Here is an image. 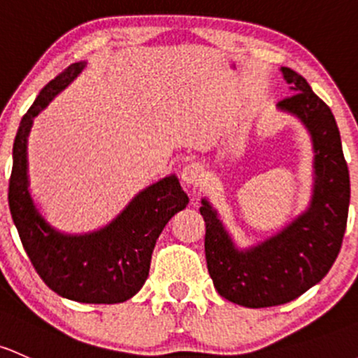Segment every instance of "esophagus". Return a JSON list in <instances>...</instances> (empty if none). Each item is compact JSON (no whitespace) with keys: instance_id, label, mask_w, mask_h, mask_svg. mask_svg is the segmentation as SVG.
Wrapping results in <instances>:
<instances>
[{"instance_id":"obj_1","label":"esophagus","mask_w":358,"mask_h":358,"mask_svg":"<svg viewBox=\"0 0 358 358\" xmlns=\"http://www.w3.org/2000/svg\"><path fill=\"white\" fill-rule=\"evenodd\" d=\"M204 178V166L201 163H189L182 169V180L189 185H197Z\"/></svg>"}]
</instances>
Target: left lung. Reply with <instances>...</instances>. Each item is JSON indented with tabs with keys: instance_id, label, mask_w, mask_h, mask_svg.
I'll return each instance as SVG.
<instances>
[{
	"instance_id": "8db88e82",
	"label": "left lung",
	"mask_w": 358,
	"mask_h": 358,
	"mask_svg": "<svg viewBox=\"0 0 358 358\" xmlns=\"http://www.w3.org/2000/svg\"><path fill=\"white\" fill-rule=\"evenodd\" d=\"M281 71L293 94L281 99L278 108L299 116L314 144L310 208L276 236L248 250L233 245L208 201H202L201 208L214 288L229 302L250 308L292 302L319 283L336 261L347 229L350 175L336 120L302 75L287 66Z\"/></svg>"
}]
</instances>
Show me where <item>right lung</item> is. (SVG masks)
<instances>
[{
  "label": "right lung",
  "mask_w": 358,
  "mask_h": 358,
  "mask_svg": "<svg viewBox=\"0 0 358 358\" xmlns=\"http://www.w3.org/2000/svg\"><path fill=\"white\" fill-rule=\"evenodd\" d=\"M82 69L84 63H73L56 75L22 118L13 142L8 204L30 262L52 292L75 302L118 303L131 299L145 283L156 240L168 221L187 208L189 197L176 176H168L141 192L106 228L80 236L56 231L37 213L27 180L32 118Z\"/></svg>",
  "instance_id": "obj_1"
}]
</instances>
